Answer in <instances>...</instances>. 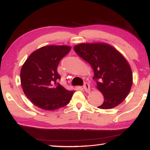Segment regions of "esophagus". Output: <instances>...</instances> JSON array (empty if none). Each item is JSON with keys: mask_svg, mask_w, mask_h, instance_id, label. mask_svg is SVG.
<instances>
[{"mask_svg": "<svg viewBox=\"0 0 150 150\" xmlns=\"http://www.w3.org/2000/svg\"><path fill=\"white\" fill-rule=\"evenodd\" d=\"M83 88L84 90V91L87 92V93H89V92H91V86H90L89 84H88L87 83H86L85 84H84Z\"/></svg>", "mask_w": 150, "mask_h": 150, "instance_id": "1", "label": "esophagus"}]
</instances>
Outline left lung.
I'll return each mask as SVG.
<instances>
[{
    "instance_id": "left-lung-1",
    "label": "left lung",
    "mask_w": 150,
    "mask_h": 150,
    "mask_svg": "<svg viewBox=\"0 0 150 150\" xmlns=\"http://www.w3.org/2000/svg\"><path fill=\"white\" fill-rule=\"evenodd\" d=\"M74 50L91 65L96 88L103 96L98 108L108 110L124 101L132 84V73L125 57L112 46L105 42L81 43Z\"/></svg>"
}]
</instances>
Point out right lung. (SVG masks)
Listing matches in <instances>:
<instances>
[{"label": "right lung", "instance_id": "add662e5", "mask_svg": "<svg viewBox=\"0 0 150 150\" xmlns=\"http://www.w3.org/2000/svg\"><path fill=\"white\" fill-rule=\"evenodd\" d=\"M71 47L49 45L30 54L21 69L20 80L25 96L42 110L53 111L69 103L74 91H67L57 81V67Z\"/></svg>", "mask_w": 150, "mask_h": 150}]
</instances>
